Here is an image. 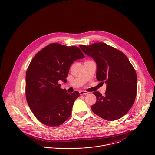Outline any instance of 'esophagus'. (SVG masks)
I'll use <instances>...</instances> for the list:
<instances>
[{
	"label": "esophagus",
	"instance_id": "1",
	"mask_svg": "<svg viewBox=\"0 0 155 155\" xmlns=\"http://www.w3.org/2000/svg\"><path fill=\"white\" fill-rule=\"evenodd\" d=\"M79 93H80L81 95H83V94H86L88 93V92H86V91H81L79 92Z\"/></svg>",
	"mask_w": 155,
	"mask_h": 155
}]
</instances>
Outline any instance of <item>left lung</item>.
<instances>
[{"mask_svg":"<svg viewBox=\"0 0 155 155\" xmlns=\"http://www.w3.org/2000/svg\"><path fill=\"white\" fill-rule=\"evenodd\" d=\"M79 47L96 62L97 80L106 83L104 96L93 92L96 102L91 107L92 111L106 120L121 118L132 107L136 96L137 75L134 68L124 53L104 43Z\"/></svg>","mask_w":155,"mask_h":155,"instance_id":"8db88e82","label":"left lung"}]
</instances>
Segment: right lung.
Segmentation results:
<instances>
[{"mask_svg": "<svg viewBox=\"0 0 155 155\" xmlns=\"http://www.w3.org/2000/svg\"><path fill=\"white\" fill-rule=\"evenodd\" d=\"M80 49L51 43L33 58L26 74V97L35 116L49 126H58L70 116L78 92L69 94L61 88L74 61L84 58Z\"/></svg>", "mask_w": 155, "mask_h": 155, "instance_id": "1", "label": "right lung"}]
</instances>
